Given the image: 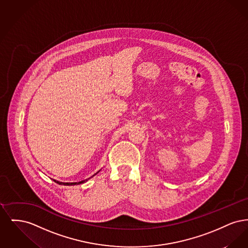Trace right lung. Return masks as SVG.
<instances>
[{
  "instance_id": "obj_1",
  "label": "right lung",
  "mask_w": 248,
  "mask_h": 248,
  "mask_svg": "<svg viewBox=\"0 0 248 248\" xmlns=\"http://www.w3.org/2000/svg\"><path fill=\"white\" fill-rule=\"evenodd\" d=\"M99 171H100V170H99ZM99 171H97V172H96V173H95L94 175H93V176H92V177H94V176H95V175H96V174H97V173H98ZM91 177H89V178H91ZM89 178H88V179H89ZM88 179H85V180H82V181H79V182H61V181H59V180H56V179H53V180H54V181H55L56 183H58V184H59V185H64V186H72V185H76V184H77V185H79V184H82V183H84V182H85V181H87Z\"/></svg>"
}]
</instances>
